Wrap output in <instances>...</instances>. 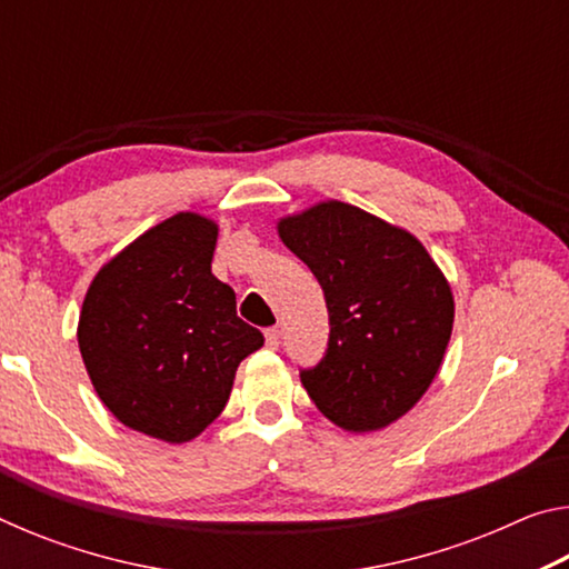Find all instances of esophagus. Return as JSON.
I'll use <instances>...</instances> for the list:
<instances>
[{
	"label": "esophagus",
	"instance_id": "34e87169",
	"mask_svg": "<svg viewBox=\"0 0 569 569\" xmlns=\"http://www.w3.org/2000/svg\"><path fill=\"white\" fill-rule=\"evenodd\" d=\"M278 343H281V331H278L276 326H273V329H266V346H268V349H278Z\"/></svg>",
	"mask_w": 569,
	"mask_h": 569
}]
</instances>
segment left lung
<instances>
[{
  "mask_svg": "<svg viewBox=\"0 0 569 569\" xmlns=\"http://www.w3.org/2000/svg\"><path fill=\"white\" fill-rule=\"evenodd\" d=\"M311 268L329 311V343L301 381L326 417L371 431L407 413L445 359L455 298L407 230L349 203H321L278 223Z\"/></svg>",
  "mask_w": 569,
  "mask_h": 569,
  "instance_id": "left-lung-1",
  "label": "left lung"
}]
</instances>
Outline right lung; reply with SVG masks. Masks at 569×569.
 Returning <instances> with one entry per match:
<instances>
[{
  "mask_svg": "<svg viewBox=\"0 0 569 569\" xmlns=\"http://www.w3.org/2000/svg\"><path fill=\"white\" fill-rule=\"evenodd\" d=\"M216 238L196 213L150 228L94 276L77 329L104 407L172 445L223 411L238 363L263 346L238 319L233 288L210 273Z\"/></svg>",
  "mask_w": 569,
  "mask_h": 569,
  "instance_id": "1",
  "label": "right lung"
}]
</instances>
